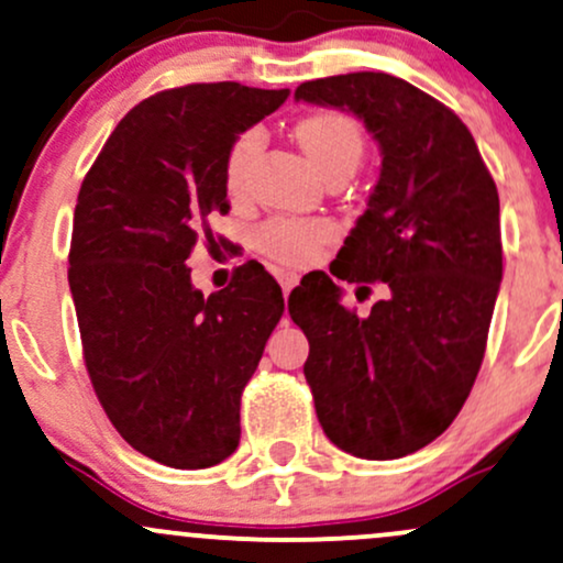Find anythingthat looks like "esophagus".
I'll return each instance as SVG.
<instances>
[{"instance_id":"obj_1","label":"esophagus","mask_w":563,"mask_h":563,"mask_svg":"<svg viewBox=\"0 0 563 563\" xmlns=\"http://www.w3.org/2000/svg\"><path fill=\"white\" fill-rule=\"evenodd\" d=\"M277 283H280L283 294H288V290L294 288L296 283H299V275H296V273H277Z\"/></svg>"}]
</instances>
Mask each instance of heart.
<instances>
[{"instance_id":"heart-1","label":"heart","mask_w":563,"mask_h":563,"mask_svg":"<svg viewBox=\"0 0 563 563\" xmlns=\"http://www.w3.org/2000/svg\"><path fill=\"white\" fill-rule=\"evenodd\" d=\"M296 140L322 177L333 169H357L365 156L363 126L352 115L339 111L307 113L296 124ZM264 147V132L251 126L232 140L224 156V185L230 192H243L249 174ZM335 238V228L325 219H273L256 232V245L275 262L309 264L320 249Z\"/></svg>"}]
</instances>
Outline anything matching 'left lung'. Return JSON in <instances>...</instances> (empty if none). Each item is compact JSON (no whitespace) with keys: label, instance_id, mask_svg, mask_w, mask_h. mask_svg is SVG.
I'll use <instances>...</instances> for the list:
<instances>
[{"label":"left lung","instance_id":"left-lung-1","mask_svg":"<svg viewBox=\"0 0 563 563\" xmlns=\"http://www.w3.org/2000/svg\"><path fill=\"white\" fill-rule=\"evenodd\" d=\"M294 97L363 119L384 156L331 273L365 294L384 283L386 299L357 314L328 275L288 299L318 421L349 455H410L455 421L482 367L503 277L495 179L468 126L397 76H328Z\"/></svg>","mask_w":563,"mask_h":563}]
</instances>
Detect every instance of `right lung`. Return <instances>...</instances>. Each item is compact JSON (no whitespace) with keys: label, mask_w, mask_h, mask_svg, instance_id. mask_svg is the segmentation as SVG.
Returning a JSON list of instances; mask_svg holds the SVG:
<instances>
[{"label":"right lung","mask_w":563,"mask_h":563,"mask_svg":"<svg viewBox=\"0 0 563 563\" xmlns=\"http://www.w3.org/2000/svg\"><path fill=\"white\" fill-rule=\"evenodd\" d=\"M286 97L238 81L164 89L119 121L81 183L68 283L84 365L115 431L164 466H217L241 442V394L283 314L280 286L245 262L203 296L185 262L198 241L217 245L232 140Z\"/></svg>","instance_id":"1"}]
</instances>
